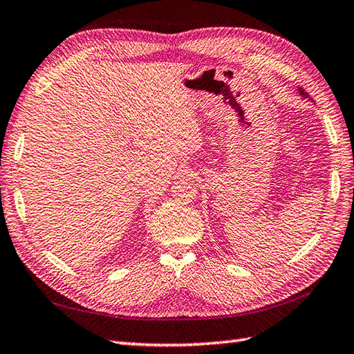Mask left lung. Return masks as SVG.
I'll list each match as a JSON object with an SVG mask.
<instances>
[{"label": "left lung", "instance_id": "left-lung-1", "mask_svg": "<svg viewBox=\"0 0 354 354\" xmlns=\"http://www.w3.org/2000/svg\"><path fill=\"white\" fill-rule=\"evenodd\" d=\"M297 90H299V95H301V96H304V98H308V100H310V96L307 95L306 90H302V87H299Z\"/></svg>", "mask_w": 354, "mask_h": 354}]
</instances>
